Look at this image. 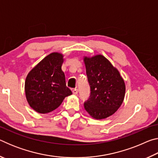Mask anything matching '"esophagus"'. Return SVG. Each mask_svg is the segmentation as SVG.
Masks as SVG:
<instances>
[{
    "instance_id": "34e87169",
    "label": "esophagus",
    "mask_w": 158,
    "mask_h": 158,
    "mask_svg": "<svg viewBox=\"0 0 158 158\" xmlns=\"http://www.w3.org/2000/svg\"><path fill=\"white\" fill-rule=\"evenodd\" d=\"M73 93L74 95H77V93H78V89H73Z\"/></svg>"
}]
</instances>
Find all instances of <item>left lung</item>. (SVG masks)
I'll return each mask as SVG.
<instances>
[{
  "instance_id": "8db88e82",
  "label": "left lung",
  "mask_w": 158,
  "mask_h": 158,
  "mask_svg": "<svg viewBox=\"0 0 158 158\" xmlns=\"http://www.w3.org/2000/svg\"><path fill=\"white\" fill-rule=\"evenodd\" d=\"M90 88L84 108L95 119L114 114L122 105L125 93L123 79L118 69L102 55L84 58Z\"/></svg>"
}]
</instances>
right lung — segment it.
Masks as SVG:
<instances>
[{
  "instance_id": "1",
  "label": "right lung",
  "mask_w": 158,
  "mask_h": 158,
  "mask_svg": "<svg viewBox=\"0 0 158 158\" xmlns=\"http://www.w3.org/2000/svg\"><path fill=\"white\" fill-rule=\"evenodd\" d=\"M63 56L53 52L47 56L30 71L25 81L26 97L29 105L40 114H47L59 106L72 91L67 87L61 69Z\"/></svg>"
}]
</instances>
